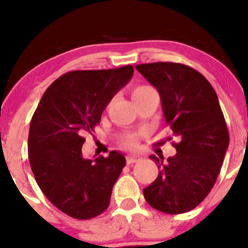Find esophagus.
<instances>
[{
  "label": "esophagus",
  "mask_w": 248,
  "mask_h": 248,
  "mask_svg": "<svg viewBox=\"0 0 248 248\" xmlns=\"http://www.w3.org/2000/svg\"><path fill=\"white\" fill-rule=\"evenodd\" d=\"M140 155H127L126 156V163L127 164H132V163H136V162L140 161Z\"/></svg>",
  "instance_id": "1"
}]
</instances>
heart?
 <instances>
[{"label":"heart","mask_w":248,"mask_h":248,"mask_svg":"<svg viewBox=\"0 0 248 248\" xmlns=\"http://www.w3.org/2000/svg\"><path fill=\"white\" fill-rule=\"evenodd\" d=\"M150 90H153V87L146 86V85H138V86L134 87V90H132V93H131L132 99H136V98L140 97V95L144 94L145 92L150 91ZM124 143H125V145H127V146H135L136 144H137V138L134 137V136H132V137H127L126 140H125Z\"/></svg>","instance_id":"b5f03b06"}]
</instances>
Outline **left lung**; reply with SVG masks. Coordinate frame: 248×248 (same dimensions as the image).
<instances>
[{
    "mask_svg": "<svg viewBox=\"0 0 248 248\" xmlns=\"http://www.w3.org/2000/svg\"><path fill=\"white\" fill-rule=\"evenodd\" d=\"M136 70L158 91L166 123L178 138L175 156H150L159 172L143 194L153 208L182 214L199 206L215 185L230 143L225 117L217 92L194 68L153 62Z\"/></svg>",
    "mask_w": 248,
    "mask_h": 248,
    "instance_id": "obj_1",
    "label": "left lung"
}]
</instances>
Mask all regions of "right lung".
Returning a JSON list of instances; mask_svg holds the SVG:
<instances>
[{"mask_svg":"<svg viewBox=\"0 0 248 248\" xmlns=\"http://www.w3.org/2000/svg\"><path fill=\"white\" fill-rule=\"evenodd\" d=\"M134 76L131 65L113 70L72 71L53 82L31 121L28 157L42 193L68 217L89 220L110 204L125 157H82L84 135L100 123L113 95Z\"/></svg>","mask_w":248,"mask_h":248,"instance_id":"obj_1","label":"right lung"}]
</instances>
